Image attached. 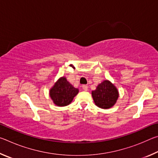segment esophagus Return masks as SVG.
I'll use <instances>...</instances> for the list:
<instances>
[{
    "label": "esophagus",
    "instance_id": "esophagus-1",
    "mask_svg": "<svg viewBox=\"0 0 158 158\" xmlns=\"http://www.w3.org/2000/svg\"><path fill=\"white\" fill-rule=\"evenodd\" d=\"M82 89L83 90H84L86 91V90H88V85H82Z\"/></svg>",
    "mask_w": 158,
    "mask_h": 158
}]
</instances>
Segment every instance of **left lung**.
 Here are the masks:
<instances>
[{"label": "left lung", "mask_w": 158, "mask_h": 158, "mask_svg": "<svg viewBox=\"0 0 158 158\" xmlns=\"http://www.w3.org/2000/svg\"><path fill=\"white\" fill-rule=\"evenodd\" d=\"M92 96L95 105L102 109L113 106L118 98V92L110 81L105 80L92 91Z\"/></svg>", "instance_id": "left-lung-1"}]
</instances>
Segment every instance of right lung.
<instances>
[{
	"instance_id": "right-lung-1",
	"label": "right lung",
	"mask_w": 158,
	"mask_h": 158,
	"mask_svg": "<svg viewBox=\"0 0 158 158\" xmlns=\"http://www.w3.org/2000/svg\"><path fill=\"white\" fill-rule=\"evenodd\" d=\"M79 93V90L73 86L65 77L58 80L50 90V97L55 105L59 106L68 105Z\"/></svg>"
}]
</instances>
